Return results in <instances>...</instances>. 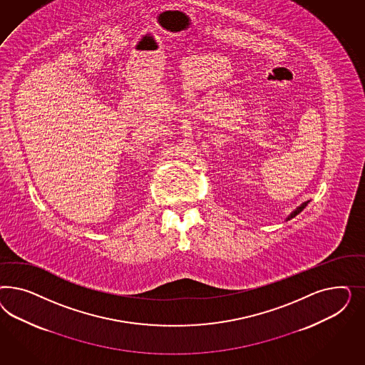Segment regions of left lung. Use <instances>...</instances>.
Segmentation results:
<instances>
[{
    "mask_svg": "<svg viewBox=\"0 0 365 365\" xmlns=\"http://www.w3.org/2000/svg\"><path fill=\"white\" fill-rule=\"evenodd\" d=\"M308 202H309V200H308ZM308 202H305V203H302V205H301V206H299V207H297V210L293 211V212H292V214H290V215H289V217H287V220H292V218H294V217H296V215H299V212H301V211L304 210V209H305V207H307V205H308Z\"/></svg>",
    "mask_w": 365,
    "mask_h": 365,
    "instance_id": "1",
    "label": "left lung"
}]
</instances>
